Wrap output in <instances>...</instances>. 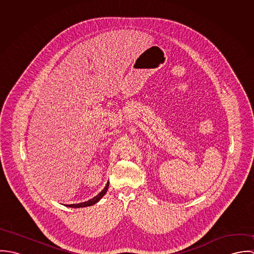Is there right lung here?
<instances>
[{"mask_svg": "<svg viewBox=\"0 0 254 254\" xmlns=\"http://www.w3.org/2000/svg\"><path fill=\"white\" fill-rule=\"evenodd\" d=\"M109 182H108V184H107V186L105 187V189L98 194V195H96L95 197H93V198H91L90 200H88V201H85V202H82V203H77V204H68V205H66V206H69V207H73V208H77V207H86V206H91V205H93V204H95L96 202H98L105 194H106V192L108 191V189H109Z\"/></svg>", "mask_w": 254, "mask_h": 254, "instance_id": "add662e5", "label": "right lung"}]
</instances>
